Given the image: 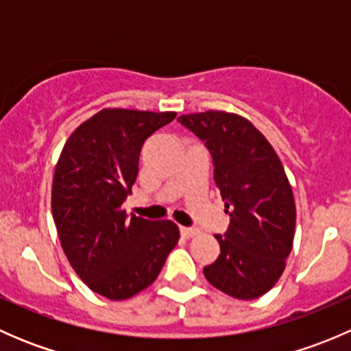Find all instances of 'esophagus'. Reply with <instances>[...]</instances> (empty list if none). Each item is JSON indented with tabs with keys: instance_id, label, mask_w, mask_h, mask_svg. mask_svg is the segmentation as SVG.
Masks as SVG:
<instances>
[{
	"instance_id": "obj_1",
	"label": "esophagus",
	"mask_w": 351,
	"mask_h": 351,
	"mask_svg": "<svg viewBox=\"0 0 351 351\" xmlns=\"http://www.w3.org/2000/svg\"><path fill=\"white\" fill-rule=\"evenodd\" d=\"M180 234L183 236V238H193V236L198 234V229L195 228H185V226H180Z\"/></svg>"
}]
</instances>
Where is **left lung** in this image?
I'll use <instances>...</instances> for the list:
<instances>
[{"label": "left lung", "instance_id": "left-lung-1", "mask_svg": "<svg viewBox=\"0 0 351 351\" xmlns=\"http://www.w3.org/2000/svg\"><path fill=\"white\" fill-rule=\"evenodd\" d=\"M178 122L205 143L231 222L217 260L204 267L208 284L234 299L267 293L285 270L295 232V200L284 165L247 119L224 110L186 113Z\"/></svg>", "mask_w": 351, "mask_h": 351}]
</instances>
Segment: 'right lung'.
Masks as SVG:
<instances>
[{
	"instance_id": "right-lung-1",
	"label": "right lung",
	"mask_w": 351,
	"mask_h": 351,
	"mask_svg": "<svg viewBox=\"0 0 351 351\" xmlns=\"http://www.w3.org/2000/svg\"><path fill=\"white\" fill-rule=\"evenodd\" d=\"M175 112L104 108L76 127L52 180V215L77 277L110 300H125L158 278L180 238L173 221H147L122 208L151 134Z\"/></svg>"
}]
</instances>
